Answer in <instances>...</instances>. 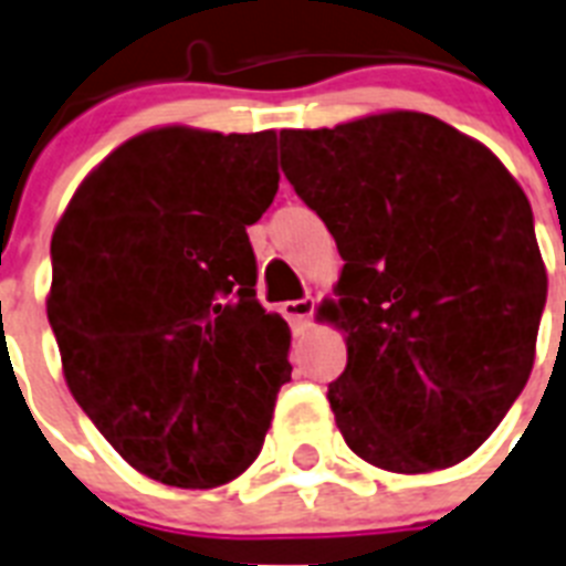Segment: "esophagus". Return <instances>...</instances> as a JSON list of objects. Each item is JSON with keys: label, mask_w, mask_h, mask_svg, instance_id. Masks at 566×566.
Segmentation results:
<instances>
[{"label": "esophagus", "mask_w": 566, "mask_h": 566, "mask_svg": "<svg viewBox=\"0 0 566 566\" xmlns=\"http://www.w3.org/2000/svg\"><path fill=\"white\" fill-rule=\"evenodd\" d=\"M282 314L291 319L293 328L305 331L311 323V314H314V298H296V302H284Z\"/></svg>", "instance_id": "obj_1"}]
</instances>
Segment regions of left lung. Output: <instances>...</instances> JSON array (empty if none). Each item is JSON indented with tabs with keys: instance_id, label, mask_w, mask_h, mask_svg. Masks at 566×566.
Returning <instances> with one entry per match:
<instances>
[{
	"instance_id": "left-lung-1",
	"label": "left lung",
	"mask_w": 566,
	"mask_h": 566,
	"mask_svg": "<svg viewBox=\"0 0 566 566\" xmlns=\"http://www.w3.org/2000/svg\"><path fill=\"white\" fill-rule=\"evenodd\" d=\"M282 171L346 261L319 305L346 334L328 384L346 444L392 474L468 459L526 387L546 302L517 179L416 109L282 130Z\"/></svg>"
}]
</instances>
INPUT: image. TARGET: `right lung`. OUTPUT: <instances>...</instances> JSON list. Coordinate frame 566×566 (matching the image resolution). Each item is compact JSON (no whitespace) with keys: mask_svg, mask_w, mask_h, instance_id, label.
Listing matches in <instances>:
<instances>
[{"mask_svg":"<svg viewBox=\"0 0 566 566\" xmlns=\"http://www.w3.org/2000/svg\"><path fill=\"white\" fill-rule=\"evenodd\" d=\"M275 191V130L165 124L104 156L54 227L66 387L150 480L214 489L264 444L291 328L255 298L247 227Z\"/></svg>","mask_w":566,"mask_h":566,"instance_id":"1","label":"right lung"}]
</instances>
